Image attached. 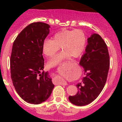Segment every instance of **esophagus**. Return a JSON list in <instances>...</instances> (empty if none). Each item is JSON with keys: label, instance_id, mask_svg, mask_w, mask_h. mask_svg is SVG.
Instances as JSON below:
<instances>
[{"label": "esophagus", "instance_id": "obj_1", "mask_svg": "<svg viewBox=\"0 0 122 122\" xmlns=\"http://www.w3.org/2000/svg\"><path fill=\"white\" fill-rule=\"evenodd\" d=\"M60 84L63 85V86H66V85L67 84V82L66 81L63 80V81H61V83H60Z\"/></svg>", "mask_w": 122, "mask_h": 122}]
</instances>
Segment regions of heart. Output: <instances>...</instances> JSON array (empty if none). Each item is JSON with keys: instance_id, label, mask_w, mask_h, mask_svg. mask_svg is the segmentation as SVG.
<instances>
[{"instance_id": "heart-1", "label": "heart", "mask_w": 122, "mask_h": 122, "mask_svg": "<svg viewBox=\"0 0 122 122\" xmlns=\"http://www.w3.org/2000/svg\"><path fill=\"white\" fill-rule=\"evenodd\" d=\"M87 37L80 29L63 30L56 33L52 39H46L43 42L42 53L48 58H52L60 50L62 52L49 62L50 67L61 64V62L70 56L76 58L80 56L86 48Z\"/></svg>"}]
</instances>
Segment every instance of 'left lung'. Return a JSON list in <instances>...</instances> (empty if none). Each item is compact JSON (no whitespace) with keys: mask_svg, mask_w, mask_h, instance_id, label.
Returning a JSON list of instances; mask_svg holds the SVG:
<instances>
[{"mask_svg":"<svg viewBox=\"0 0 122 122\" xmlns=\"http://www.w3.org/2000/svg\"><path fill=\"white\" fill-rule=\"evenodd\" d=\"M87 42L86 53L80 61L86 76L76 86L77 94L68 97L71 103L78 106L90 104L99 96L106 84L110 67L107 46L103 38L94 34Z\"/></svg>","mask_w":122,"mask_h":122,"instance_id":"8db88e82","label":"left lung"}]
</instances>
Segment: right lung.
<instances>
[{
	"mask_svg": "<svg viewBox=\"0 0 122 122\" xmlns=\"http://www.w3.org/2000/svg\"><path fill=\"white\" fill-rule=\"evenodd\" d=\"M50 27L41 22L30 23L19 33L12 46L10 60L12 83L19 96L30 104L46 101L54 87L48 72L43 71L42 46Z\"/></svg>",
	"mask_w": 122,
	"mask_h": 122,
	"instance_id": "obj_1",
	"label": "right lung"
}]
</instances>
